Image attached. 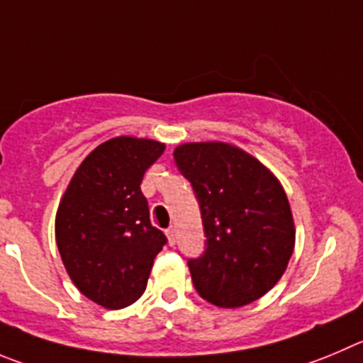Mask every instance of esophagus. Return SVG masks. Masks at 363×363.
Here are the masks:
<instances>
[{"label": "esophagus", "mask_w": 363, "mask_h": 363, "mask_svg": "<svg viewBox=\"0 0 363 363\" xmlns=\"http://www.w3.org/2000/svg\"><path fill=\"white\" fill-rule=\"evenodd\" d=\"M166 236H168V242H170V245H175V242H177V233H175L174 228L166 229Z\"/></svg>", "instance_id": "esophagus-1"}]
</instances>
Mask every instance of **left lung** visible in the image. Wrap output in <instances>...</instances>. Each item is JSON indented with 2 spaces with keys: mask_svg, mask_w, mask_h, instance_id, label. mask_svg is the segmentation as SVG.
Masks as SVG:
<instances>
[{
  "mask_svg": "<svg viewBox=\"0 0 363 363\" xmlns=\"http://www.w3.org/2000/svg\"><path fill=\"white\" fill-rule=\"evenodd\" d=\"M175 164L201 208L206 249L188 259L199 296L220 308H240L279 281L296 243L283 186L247 152L228 143H186Z\"/></svg>",
  "mask_w": 363,
  "mask_h": 363,
  "instance_id": "left-lung-1",
  "label": "left lung"
}]
</instances>
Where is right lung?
Segmentation results:
<instances>
[{"label": "right lung", "mask_w": 363, "mask_h": 363, "mask_svg": "<svg viewBox=\"0 0 363 363\" xmlns=\"http://www.w3.org/2000/svg\"><path fill=\"white\" fill-rule=\"evenodd\" d=\"M162 152L164 145L152 140L105 141L84 159L60 201L55 238L64 267L84 296L109 310L143 296L168 242L150 223L140 188Z\"/></svg>", "instance_id": "1"}]
</instances>
